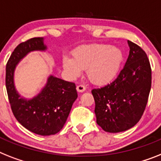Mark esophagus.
Wrapping results in <instances>:
<instances>
[{
    "instance_id": "esophagus-1",
    "label": "esophagus",
    "mask_w": 161,
    "mask_h": 161,
    "mask_svg": "<svg viewBox=\"0 0 161 161\" xmlns=\"http://www.w3.org/2000/svg\"><path fill=\"white\" fill-rule=\"evenodd\" d=\"M76 90L80 93H83L86 90V87L82 86V85H80V86H77V87H76Z\"/></svg>"
}]
</instances>
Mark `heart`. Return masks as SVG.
Instances as JSON below:
<instances>
[{"label": "heart", "mask_w": 161, "mask_h": 161, "mask_svg": "<svg viewBox=\"0 0 161 161\" xmlns=\"http://www.w3.org/2000/svg\"><path fill=\"white\" fill-rule=\"evenodd\" d=\"M123 53L119 47L109 44H89L79 47L72 58H62V67L70 79H75L86 69V75L93 83L103 85L111 81L120 70Z\"/></svg>", "instance_id": "1"}]
</instances>
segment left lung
<instances>
[{
  "label": "left lung",
  "mask_w": 161,
  "mask_h": 161,
  "mask_svg": "<svg viewBox=\"0 0 161 161\" xmlns=\"http://www.w3.org/2000/svg\"><path fill=\"white\" fill-rule=\"evenodd\" d=\"M129 55L117 78L91 90L97 124L108 132H121L136 125L147 106L151 86V69L147 54L127 40Z\"/></svg>",
  "instance_id": "obj_1"
}]
</instances>
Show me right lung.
<instances>
[{
	"instance_id": "1",
	"label": "right lung",
	"mask_w": 161,
	"mask_h": 161,
	"mask_svg": "<svg viewBox=\"0 0 161 161\" xmlns=\"http://www.w3.org/2000/svg\"><path fill=\"white\" fill-rule=\"evenodd\" d=\"M44 38H34L19 44L10 55L6 68V86L12 112L26 129L41 136H50L61 131L77 99L75 85L50 75L41 90L30 99L18 92L14 71L23 58L31 52L47 49Z\"/></svg>"
}]
</instances>
